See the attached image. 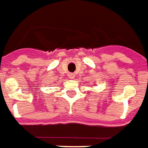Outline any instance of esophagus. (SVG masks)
I'll return each instance as SVG.
<instances>
[{
  "mask_svg": "<svg viewBox=\"0 0 148 148\" xmlns=\"http://www.w3.org/2000/svg\"><path fill=\"white\" fill-rule=\"evenodd\" d=\"M75 74H73V73H69V77L70 79H74L75 78Z\"/></svg>",
  "mask_w": 148,
  "mask_h": 148,
  "instance_id": "obj_1",
  "label": "esophagus"
}]
</instances>
